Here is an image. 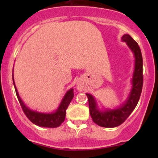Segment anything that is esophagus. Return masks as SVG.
I'll return each mask as SVG.
<instances>
[{"label": "esophagus", "instance_id": "esophagus-1", "mask_svg": "<svg viewBox=\"0 0 158 158\" xmlns=\"http://www.w3.org/2000/svg\"><path fill=\"white\" fill-rule=\"evenodd\" d=\"M77 90H80V91H82V90H83V89H84V86L82 85L81 83H77Z\"/></svg>", "mask_w": 158, "mask_h": 158}]
</instances>
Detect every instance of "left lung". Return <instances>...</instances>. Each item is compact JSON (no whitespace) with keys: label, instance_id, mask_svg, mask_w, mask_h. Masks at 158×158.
Here are the masks:
<instances>
[{"label":"left lung","instance_id":"8db88e82","mask_svg":"<svg viewBox=\"0 0 158 158\" xmlns=\"http://www.w3.org/2000/svg\"><path fill=\"white\" fill-rule=\"evenodd\" d=\"M122 40L127 43L135 58V70L131 80L132 88L127 101L120 107L105 111L99 110L94 97L89 94H86L88 99L90 116L94 122L100 127L112 128L122 124L135 109L142 93L143 85V61L141 50L137 43L129 34H124L122 37Z\"/></svg>","mask_w":158,"mask_h":158}]
</instances>
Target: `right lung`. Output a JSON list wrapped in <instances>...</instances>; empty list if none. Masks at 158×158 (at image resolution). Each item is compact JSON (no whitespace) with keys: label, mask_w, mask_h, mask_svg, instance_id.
<instances>
[{"label":"right lung","mask_w":158,"mask_h":158,"mask_svg":"<svg viewBox=\"0 0 158 158\" xmlns=\"http://www.w3.org/2000/svg\"><path fill=\"white\" fill-rule=\"evenodd\" d=\"M13 82L16 90V94L18 98L21 108L23 113L27 116V117L31 121V122L35 125H37L39 127H48V128H55L60 126V124L64 121L66 116V109H68L69 104L72 101V99L74 97V93L73 89L71 88L64 95V98L60 103V104L58 107V109L55 112L49 114L45 113H40V112L32 111L29 109L27 106H26L21 100L20 96H19L18 90L16 89V85H15L14 75H13Z\"/></svg>","instance_id":"right-lung-1"}]
</instances>
